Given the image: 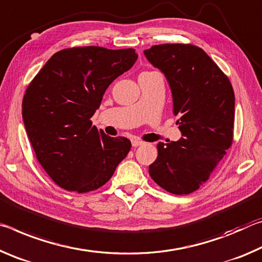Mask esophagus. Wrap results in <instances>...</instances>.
Listing matches in <instances>:
<instances>
[{
    "label": "esophagus",
    "mask_w": 262,
    "mask_h": 262,
    "mask_svg": "<svg viewBox=\"0 0 262 262\" xmlns=\"http://www.w3.org/2000/svg\"><path fill=\"white\" fill-rule=\"evenodd\" d=\"M131 144L134 147H138V146H140V145L144 144V141L141 139H138V138H132Z\"/></svg>",
    "instance_id": "1"
}]
</instances>
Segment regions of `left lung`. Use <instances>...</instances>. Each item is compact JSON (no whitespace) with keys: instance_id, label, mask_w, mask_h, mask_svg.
<instances>
[{"instance_id":"1","label":"left lung","mask_w":262,"mask_h":262,"mask_svg":"<svg viewBox=\"0 0 262 262\" xmlns=\"http://www.w3.org/2000/svg\"><path fill=\"white\" fill-rule=\"evenodd\" d=\"M144 53L168 81L182 134L178 141L158 144V158L148 173L168 192L188 195L208 181L232 145V84L199 46L153 45Z\"/></svg>"}]
</instances>
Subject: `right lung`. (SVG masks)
Returning <instances> with one entry per match:
<instances>
[{
    "instance_id": "add662e5",
    "label": "right lung",
    "mask_w": 262,
    "mask_h": 262,
    "mask_svg": "<svg viewBox=\"0 0 262 262\" xmlns=\"http://www.w3.org/2000/svg\"><path fill=\"white\" fill-rule=\"evenodd\" d=\"M134 49L100 46L54 53L25 91L23 121L37 160L59 187L80 194L113 177L131 141L106 136L91 118L113 81L130 70Z\"/></svg>"
}]
</instances>
